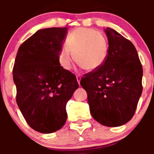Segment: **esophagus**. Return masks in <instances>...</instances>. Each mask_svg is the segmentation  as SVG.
<instances>
[{"instance_id":"1","label":"esophagus","mask_w":154,"mask_h":154,"mask_svg":"<svg viewBox=\"0 0 154 154\" xmlns=\"http://www.w3.org/2000/svg\"><path fill=\"white\" fill-rule=\"evenodd\" d=\"M80 80H81V77H80V76H77V81L79 85H80Z\"/></svg>"}]
</instances>
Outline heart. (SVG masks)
<instances>
[{
    "label": "heart",
    "instance_id": "heart-1",
    "mask_svg": "<svg viewBox=\"0 0 154 154\" xmlns=\"http://www.w3.org/2000/svg\"><path fill=\"white\" fill-rule=\"evenodd\" d=\"M109 45L100 32L90 28L80 27L74 29L66 39V47L59 54L61 66L66 70L72 67L74 60L88 71H94L101 67L106 60Z\"/></svg>",
    "mask_w": 154,
    "mask_h": 154
}]
</instances>
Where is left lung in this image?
Returning a JSON list of instances; mask_svg holds the SVG:
<instances>
[{
  "instance_id": "8db88e82",
  "label": "left lung",
  "mask_w": 154,
  "mask_h": 154,
  "mask_svg": "<svg viewBox=\"0 0 154 154\" xmlns=\"http://www.w3.org/2000/svg\"><path fill=\"white\" fill-rule=\"evenodd\" d=\"M104 32L109 44L106 60L86 74L80 85L86 91L94 120L106 127H119L134 115L142 92L143 70L131 42L109 27Z\"/></svg>"
}]
</instances>
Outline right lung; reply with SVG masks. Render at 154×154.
Returning a JSON list of instances; mask_svg holds the SVG:
<instances>
[{
  "label": "right lung",
  "mask_w": 154,
  "mask_h": 154,
  "mask_svg": "<svg viewBox=\"0 0 154 154\" xmlns=\"http://www.w3.org/2000/svg\"><path fill=\"white\" fill-rule=\"evenodd\" d=\"M67 33V27L36 31L20 46L15 60L17 104L29 127L42 133L63 127L66 104L79 87L75 76L59 60Z\"/></svg>",
  "instance_id": "obj_1"
}]
</instances>
